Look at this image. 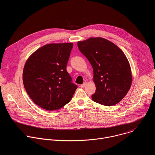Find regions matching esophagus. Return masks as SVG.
<instances>
[{
    "label": "esophagus",
    "mask_w": 155,
    "mask_h": 155,
    "mask_svg": "<svg viewBox=\"0 0 155 155\" xmlns=\"http://www.w3.org/2000/svg\"><path fill=\"white\" fill-rule=\"evenodd\" d=\"M86 85H87V83H86V82H84V83H83L82 84H81L80 86H81V87H84Z\"/></svg>",
    "instance_id": "34e87169"
}]
</instances>
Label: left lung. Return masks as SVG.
Here are the masks:
<instances>
[{
	"label": "left lung",
	"mask_w": 155,
	"mask_h": 155,
	"mask_svg": "<svg viewBox=\"0 0 155 155\" xmlns=\"http://www.w3.org/2000/svg\"><path fill=\"white\" fill-rule=\"evenodd\" d=\"M77 45L93 68L96 91L92 95V100L105 106L118 104L132 83L130 65L122 50L100 37L78 41Z\"/></svg>",
	"instance_id": "8db88e82"
}]
</instances>
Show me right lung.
Listing matches in <instances>:
<instances>
[{
	"label": "right lung",
	"instance_id": "add662e5",
	"mask_svg": "<svg viewBox=\"0 0 155 155\" xmlns=\"http://www.w3.org/2000/svg\"><path fill=\"white\" fill-rule=\"evenodd\" d=\"M72 43L46 44L27 60L22 80L27 93L41 108L54 111L71 101L77 86L66 71Z\"/></svg>",
	"mask_w": 155,
	"mask_h": 155
}]
</instances>
